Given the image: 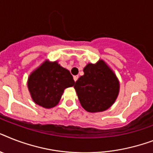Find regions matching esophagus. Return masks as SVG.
Segmentation results:
<instances>
[{"instance_id": "obj_1", "label": "esophagus", "mask_w": 153, "mask_h": 153, "mask_svg": "<svg viewBox=\"0 0 153 153\" xmlns=\"http://www.w3.org/2000/svg\"><path fill=\"white\" fill-rule=\"evenodd\" d=\"M73 79H74V82H76L78 79H79V75H74V76H73Z\"/></svg>"}]
</instances>
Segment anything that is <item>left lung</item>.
Returning a JSON list of instances; mask_svg holds the SVG:
<instances>
[{
	"label": "left lung",
	"mask_w": 153,
	"mask_h": 153,
	"mask_svg": "<svg viewBox=\"0 0 153 153\" xmlns=\"http://www.w3.org/2000/svg\"><path fill=\"white\" fill-rule=\"evenodd\" d=\"M83 71L84 75L74 85L81 105L89 112H99L109 108L120 90L115 74L103 60L96 64H87Z\"/></svg>",
	"instance_id": "8db88e82"
}]
</instances>
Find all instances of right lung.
Instances as JSON below:
<instances>
[{"mask_svg": "<svg viewBox=\"0 0 153 153\" xmlns=\"http://www.w3.org/2000/svg\"><path fill=\"white\" fill-rule=\"evenodd\" d=\"M74 81L70 71L57 62H45L32 73L28 89L37 105L51 108L59 103L64 89L73 86Z\"/></svg>", "mask_w": 153, "mask_h": 153, "instance_id": "1", "label": "right lung"}]
</instances>
